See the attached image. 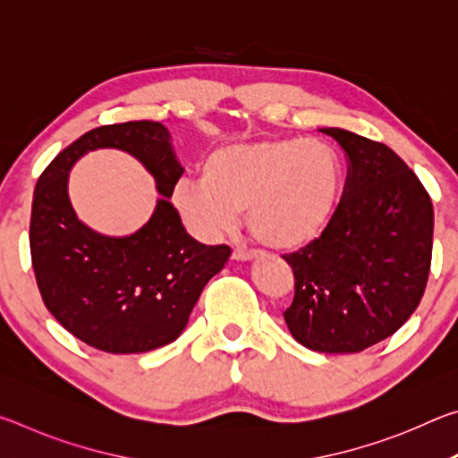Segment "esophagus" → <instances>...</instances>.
<instances>
[{
    "mask_svg": "<svg viewBox=\"0 0 458 458\" xmlns=\"http://www.w3.org/2000/svg\"><path fill=\"white\" fill-rule=\"evenodd\" d=\"M232 259L238 260V262H250V260H257L259 259V252L242 250V248H236V250L232 252Z\"/></svg>",
    "mask_w": 458,
    "mask_h": 458,
    "instance_id": "obj_1",
    "label": "esophagus"
}]
</instances>
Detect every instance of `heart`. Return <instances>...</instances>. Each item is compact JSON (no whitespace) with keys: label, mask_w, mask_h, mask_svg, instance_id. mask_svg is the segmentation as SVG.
<instances>
[{"label":"heart","mask_w":458,"mask_h":458,"mask_svg":"<svg viewBox=\"0 0 458 458\" xmlns=\"http://www.w3.org/2000/svg\"><path fill=\"white\" fill-rule=\"evenodd\" d=\"M344 165L321 139H281L212 151L201 177L175 185L183 220L206 236L230 232L246 212L260 244L291 250L319 238L337 212Z\"/></svg>","instance_id":"1"}]
</instances>
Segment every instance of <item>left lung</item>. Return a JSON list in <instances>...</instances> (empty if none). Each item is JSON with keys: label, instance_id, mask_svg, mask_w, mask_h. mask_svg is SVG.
Segmentation results:
<instances>
[{"label": "left lung", "instance_id": "obj_1", "mask_svg": "<svg viewBox=\"0 0 458 458\" xmlns=\"http://www.w3.org/2000/svg\"><path fill=\"white\" fill-rule=\"evenodd\" d=\"M347 157L344 196L323 234L284 254L294 297L291 335L323 353L379 344L420 305L432 260L428 191L390 147L345 129H321Z\"/></svg>", "mask_w": 458, "mask_h": 458}]
</instances>
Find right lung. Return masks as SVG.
Wrapping results in <instances>:
<instances>
[{
	"label": "right lung",
	"instance_id": "1",
	"mask_svg": "<svg viewBox=\"0 0 458 458\" xmlns=\"http://www.w3.org/2000/svg\"><path fill=\"white\" fill-rule=\"evenodd\" d=\"M103 146L141 160L165 196L131 237L111 239L84 227L67 199L73 161ZM182 174L169 131L155 121H129L84 133L38 177L30 218L38 289L62 327L87 345L143 353L172 344L206 283L228 262L230 248L196 242L169 201Z\"/></svg>",
	"mask_w": 458,
	"mask_h": 458
}]
</instances>
